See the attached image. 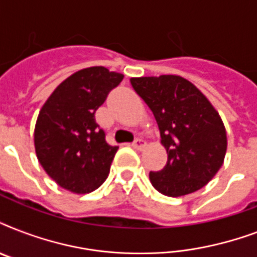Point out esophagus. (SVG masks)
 <instances>
[{"label": "esophagus", "instance_id": "1", "mask_svg": "<svg viewBox=\"0 0 257 257\" xmlns=\"http://www.w3.org/2000/svg\"><path fill=\"white\" fill-rule=\"evenodd\" d=\"M145 145H147V143L143 139H136V140L133 141L132 147L135 149H137V151H141V149L145 148Z\"/></svg>", "mask_w": 257, "mask_h": 257}]
</instances>
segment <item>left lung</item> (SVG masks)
I'll list each match as a JSON object with an SVG mask.
<instances>
[{
	"instance_id": "left-lung-1",
	"label": "left lung",
	"mask_w": 257,
	"mask_h": 257,
	"mask_svg": "<svg viewBox=\"0 0 257 257\" xmlns=\"http://www.w3.org/2000/svg\"><path fill=\"white\" fill-rule=\"evenodd\" d=\"M131 84L153 112L168 153L164 168L149 173L155 189L179 197L207 185L227 152L225 126L213 105L180 76L133 77Z\"/></svg>"
}]
</instances>
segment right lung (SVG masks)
I'll list each match as a JSON object with an SVG mask.
<instances>
[{
	"label": "right lung",
	"instance_id": "obj_1",
	"mask_svg": "<svg viewBox=\"0 0 257 257\" xmlns=\"http://www.w3.org/2000/svg\"><path fill=\"white\" fill-rule=\"evenodd\" d=\"M124 76L104 66L73 73L38 113L34 148L42 168L64 189L89 193L104 183L118 147L105 141L94 113Z\"/></svg>",
	"mask_w": 257,
	"mask_h": 257
}]
</instances>
